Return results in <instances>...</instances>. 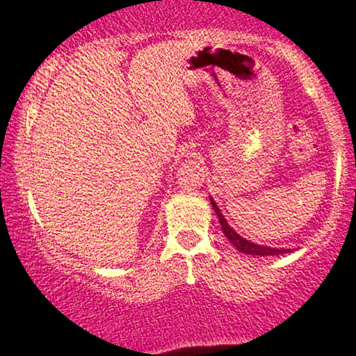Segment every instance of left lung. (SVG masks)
<instances>
[{
  "mask_svg": "<svg viewBox=\"0 0 356 356\" xmlns=\"http://www.w3.org/2000/svg\"><path fill=\"white\" fill-rule=\"evenodd\" d=\"M211 204H213V209L214 213H216V216L219 218V222H221V227H222V232L226 234V238L229 239V243L234 245L236 249L241 252H245V254H252V256H279V254H285V252H291V249H275V248H267V245H259V244H254L251 241L244 239L243 236H239L238 232H236L232 227L227 225V221L222 216L221 211H219V208L214 203L213 198H211Z\"/></svg>",
  "mask_w": 356,
  "mask_h": 356,
  "instance_id": "8db88e82",
  "label": "left lung"
}]
</instances>
